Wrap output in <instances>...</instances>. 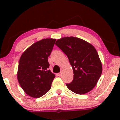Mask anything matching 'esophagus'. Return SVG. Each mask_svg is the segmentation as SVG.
I'll use <instances>...</instances> for the list:
<instances>
[{
  "instance_id": "obj_1",
  "label": "esophagus",
  "mask_w": 120,
  "mask_h": 120,
  "mask_svg": "<svg viewBox=\"0 0 120 120\" xmlns=\"http://www.w3.org/2000/svg\"><path fill=\"white\" fill-rule=\"evenodd\" d=\"M57 76H61V75H62V73H58L57 74Z\"/></svg>"
}]
</instances>
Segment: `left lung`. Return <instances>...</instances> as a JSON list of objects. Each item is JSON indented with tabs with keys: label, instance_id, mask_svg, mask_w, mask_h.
Here are the masks:
<instances>
[{
	"label": "left lung",
	"instance_id": "left-lung-1",
	"mask_svg": "<svg viewBox=\"0 0 120 120\" xmlns=\"http://www.w3.org/2000/svg\"><path fill=\"white\" fill-rule=\"evenodd\" d=\"M55 44L67 56L73 70V80L66 84L67 87L78 94L91 91L102 73V64L94 47L74 37L58 39Z\"/></svg>",
	"mask_w": 120,
	"mask_h": 120
}]
</instances>
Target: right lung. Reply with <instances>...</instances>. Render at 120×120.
I'll return each mask as SVG.
<instances>
[{"label":"right lung","instance_id":"1","mask_svg":"<svg viewBox=\"0 0 120 120\" xmlns=\"http://www.w3.org/2000/svg\"><path fill=\"white\" fill-rule=\"evenodd\" d=\"M56 39L47 38L35 42L22 54L17 71V80L26 94L39 98L51 87L55 75L49 70L48 57Z\"/></svg>","mask_w":120,"mask_h":120}]
</instances>
